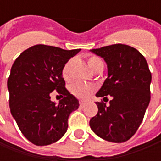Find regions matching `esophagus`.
<instances>
[{"mask_svg":"<svg viewBox=\"0 0 161 161\" xmlns=\"http://www.w3.org/2000/svg\"><path fill=\"white\" fill-rule=\"evenodd\" d=\"M80 108H85V103H83V102L80 103Z\"/></svg>","mask_w":161,"mask_h":161,"instance_id":"34e87169","label":"esophagus"}]
</instances>
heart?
<instances>
[{"mask_svg":"<svg viewBox=\"0 0 161 161\" xmlns=\"http://www.w3.org/2000/svg\"><path fill=\"white\" fill-rule=\"evenodd\" d=\"M70 64H71V61L67 62L63 68V77L64 80H68L69 79V68H70ZM88 64L89 67L90 68L91 71L95 70L97 67H98L99 65L103 64L102 61L98 57L96 56H92L88 60ZM96 90V87L92 84H86V83H80V82H77V83L72 84L70 88V91L71 93L74 97H76L77 98L80 99V100H86L90 97Z\"/></svg>","mask_w":161,"mask_h":161,"instance_id":"heart-1","label":"heart"}]
</instances>
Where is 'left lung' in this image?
<instances>
[{
  "label": "left lung",
  "mask_w": 161,
  "mask_h": 161,
  "mask_svg": "<svg viewBox=\"0 0 161 161\" xmlns=\"http://www.w3.org/2000/svg\"><path fill=\"white\" fill-rule=\"evenodd\" d=\"M90 52L104 59L108 65V78L96 96L112 97L109 106L96 102L98 111L90 119V128L108 142H126L139 128L151 100L152 73L146 59L135 48L123 44Z\"/></svg>",
  "instance_id": "8db88e82"
}]
</instances>
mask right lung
Masks as SVG:
<instances>
[{
    "label": "right lung",
    "mask_w": 161,
    "mask_h": 161,
    "mask_svg": "<svg viewBox=\"0 0 161 161\" xmlns=\"http://www.w3.org/2000/svg\"><path fill=\"white\" fill-rule=\"evenodd\" d=\"M80 51L36 45L22 52L10 69L7 82L10 113L35 145H49L61 139L69 115L79 108V100L65 89L62 71ZM54 90L64 97L58 105L51 100Z\"/></svg>",
    "instance_id": "1"
}]
</instances>
